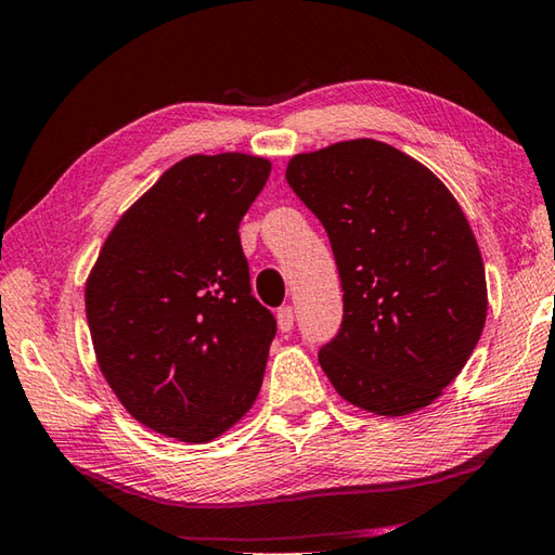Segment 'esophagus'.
<instances>
[{"instance_id":"esophagus-1","label":"esophagus","mask_w":555,"mask_h":555,"mask_svg":"<svg viewBox=\"0 0 555 555\" xmlns=\"http://www.w3.org/2000/svg\"><path fill=\"white\" fill-rule=\"evenodd\" d=\"M278 326H280V331H285V333H287L292 326H295V309H292L289 305L278 309Z\"/></svg>"}]
</instances>
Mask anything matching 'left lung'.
<instances>
[{"label": "left lung", "mask_w": 555, "mask_h": 555, "mask_svg": "<svg viewBox=\"0 0 555 555\" xmlns=\"http://www.w3.org/2000/svg\"><path fill=\"white\" fill-rule=\"evenodd\" d=\"M285 179L331 238L338 336L319 352L345 401L401 417L440 399L486 326L483 258L456 197L379 140L295 154Z\"/></svg>", "instance_id": "left-lung-1"}]
</instances>
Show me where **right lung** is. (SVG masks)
<instances>
[{
  "label": "right lung",
  "instance_id": "obj_1",
  "mask_svg": "<svg viewBox=\"0 0 555 555\" xmlns=\"http://www.w3.org/2000/svg\"><path fill=\"white\" fill-rule=\"evenodd\" d=\"M268 176L263 156H185L125 210L87 278L101 374L134 421L179 442H212L263 384L278 323L250 295L238 222Z\"/></svg>",
  "mask_w": 555,
  "mask_h": 555
}]
</instances>
